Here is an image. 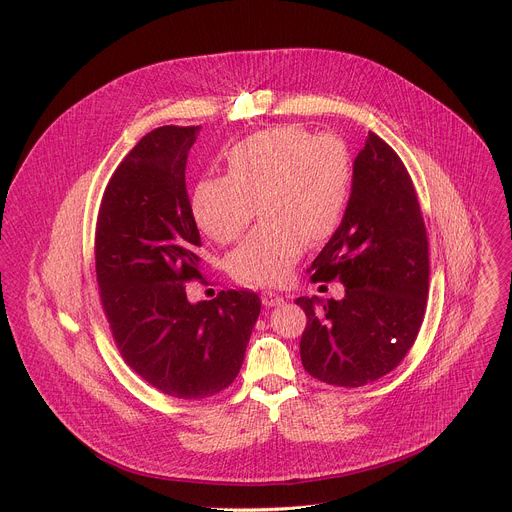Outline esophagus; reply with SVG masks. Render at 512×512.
Listing matches in <instances>:
<instances>
[{
	"label": "esophagus",
	"instance_id": "1",
	"mask_svg": "<svg viewBox=\"0 0 512 512\" xmlns=\"http://www.w3.org/2000/svg\"><path fill=\"white\" fill-rule=\"evenodd\" d=\"M261 302H263L265 308H275V306H281L285 300L281 296H277V294H271V291H263Z\"/></svg>",
	"mask_w": 512,
	"mask_h": 512
}]
</instances>
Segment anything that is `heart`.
Listing matches in <instances>:
<instances>
[{
	"label": "heart",
	"mask_w": 512,
	"mask_h": 512,
	"mask_svg": "<svg viewBox=\"0 0 512 512\" xmlns=\"http://www.w3.org/2000/svg\"><path fill=\"white\" fill-rule=\"evenodd\" d=\"M350 178V154L340 137L279 125L235 143L227 174L200 180L190 210L210 241L227 245L247 229L257 204L263 221L231 253L229 271L247 285H279L308 243L334 233Z\"/></svg>",
	"instance_id": "b5f03b06"
}]
</instances>
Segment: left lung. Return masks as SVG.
<instances>
[{
    "label": "left lung",
    "instance_id": "obj_1",
    "mask_svg": "<svg viewBox=\"0 0 512 512\" xmlns=\"http://www.w3.org/2000/svg\"><path fill=\"white\" fill-rule=\"evenodd\" d=\"M310 271L312 281L344 283V298L296 300L308 316L304 369L352 389L399 367L425 314L427 233L407 168L373 131L352 164L342 223Z\"/></svg>",
    "mask_w": 512,
    "mask_h": 512
}]
</instances>
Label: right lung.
Listing matches in <instances>:
<instances>
[{
  "mask_svg": "<svg viewBox=\"0 0 512 512\" xmlns=\"http://www.w3.org/2000/svg\"><path fill=\"white\" fill-rule=\"evenodd\" d=\"M200 127L143 135L111 176L97 218L101 304L129 367L176 399H204L239 375L261 300L221 291L190 304L200 279V233L186 192V160Z\"/></svg>",
  "mask_w": 512,
  "mask_h": 512,
  "instance_id": "obj_1",
  "label": "right lung"
}]
</instances>
